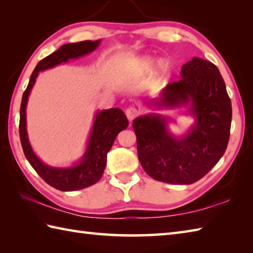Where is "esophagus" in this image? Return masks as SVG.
<instances>
[{
	"label": "esophagus",
	"mask_w": 253,
	"mask_h": 253,
	"mask_svg": "<svg viewBox=\"0 0 253 253\" xmlns=\"http://www.w3.org/2000/svg\"><path fill=\"white\" fill-rule=\"evenodd\" d=\"M138 114H139V112L136 107H128V109L126 110V116L129 122H131L133 118L137 117Z\"/></svg>",
	"instance_id": "obj_1"
}]
</instances>
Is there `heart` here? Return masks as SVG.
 Returning a JSON list of instances; mask_svg holds the SVG:
<instances>
[{
  "label": "heart",
  "instance_id": "heart-1",
  "mask_svg": "<svg viewBox=\"0 0 253 253\" xmlns=\"http://www.w3.org/2000/svg\"><path fill=\"white\" fill-rule=\"evenodd\" d=\"M154 65H155V58L151 56H144L139 60V66H140V68L144 72L151 71ZM157 71L159 74L165 73L168 71V64H166V62L160 61L157 65Z\"/></svg>",
  "mask_w": 253,
  "mask_h": 253
}]
</instances>
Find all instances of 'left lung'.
<instances>
[{
  "mask_svg": "<svg viewBox=\"0 0 253 253\" xmlns=\"http://www.w3.org/2000/svg\"><path fill=\"white\" fill-rule=\"evenodd\" d=\"M181 79L169 83L158 98L148 101L155 110L188 107L195 124L177 137L169 129L170 117L158 113L132 122L138 159L153 179L190 185L207 175L226 151L232 103L222 75L213 63L193 57L181 67Z\"/></svg>",
  "mask_w": 253,
  "mask_h": 253,
  "instance_id": "8db88e82",
  "label": "left lung"
}]
</instances>
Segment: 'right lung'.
I'll use <instances>...</instances> for the list:
<instances>
[{
  "label": "right lung",
  "mask_w": 253,
  "mask_h": 253,
  "mask_svg": "<svg viewBox=\"0 0 253 253\" xmlns=\"http://www.w3.org/2000/svg\"><path fill=\"white\" fill-rule=\"evenodd\" d=\"M101 40L80 41L76 43H67L60 49L44 57L37 64L32 72L29 84L23 94L20 104L19 137L26 159L39 176L50 186L61 191H75L84 189L98 182L103 175L106 166V155L110 151L118 132L126 129L128 120L120 109L96 111L94 122L88 139L87 148L79 162L69 168H54L44 164L37 157L27 133L26 107L34 87L36 79L40 72L55 67L69 60H76L93 52L99 46Z\"/></svg>",
  "instance_id": "1"
}]
</instances>
